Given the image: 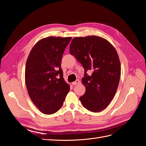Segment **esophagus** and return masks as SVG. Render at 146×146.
I'll list each match as a JSON object with an SVG mask.
<instances>
[{"label":"esophagus","mask_w":146,"mask_h":146,"mask_svg":"<svg viewBox=\"0 0 146 146\" xmlns=\"http://www.w3.org/2000/svg\"><path fill=\"white\" fill-rule=\"evenodd\" d=\"M79 83H80V81H79L78 80H76V81L72 83V85H78Z\"/></svg>","instance_id":"esophagus-1"}]
</instances>
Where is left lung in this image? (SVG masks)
Here are the masks:
<instances>
[{"instance_id": "left-lung-1", "label": "left lung", "mask_w": 146, "mask_h": 146, "mask_svg": "<svg viewBox=\"0 0 146 146\" xmlns=\"http://www.w3.org/2000/svg\"><path fill=\"white\" fill-rule=\"evenodd\" d=\"M69 51L85 69L82 82L86 91L79 99L90 111H102L113 99L121 77V63L116 48L107 39L92 35L74 38ZM88 70L93 72L91 76L86 74Z\"/></svg>"}]
</instances>
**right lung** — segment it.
<instances>
[{
	"label": "right lung",
	"mask_w": 146,
	"mask_h": 146,
	"mask_svg": "<svg viewBox=\"0 0 146 146\" xmlns=\"http://www.w3.org/2000/svg\"><path fill=\"white\" fill-rule=\"evenodd\" d=\"M71 37L48 36L38 41L26 62L25 81L29 95L39 111L56 113L70 90L61 68L62 56Z\"/></svg>",
	"instance_id": "1"
}]
</instances>
